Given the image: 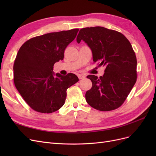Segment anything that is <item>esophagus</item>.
I'll use <instances>...</instances> for the list:
<instances>
[{
  "instance_id": "esophagus-1",
  "label": "esophagus",
  "mask_w": 156,
  "mask_h": 156,
  "mask_svg": "<svg viewBox=\"0 0 156 156\" xmlns=\"http://www.w3.org/2000/svg\"><path fill=\"white\" fill-rule=\"evenodd\" d=\"M78 77H79V79H84V77H84L83 75L79 74V75H78Z\"/></svg>"
}]
</instances>
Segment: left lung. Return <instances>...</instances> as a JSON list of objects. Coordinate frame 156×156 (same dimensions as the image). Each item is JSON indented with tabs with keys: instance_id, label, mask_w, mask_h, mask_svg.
<instances>
[{
	"instance_id": "obj_1",
	"label": "left lung",
	"mask_w": 156,
	"mask_h": 156,
	"mask_svg": "<svg viewBox=\"0 0 156 156\" xmlns=\"http://www.w3.org/2000/svg\"><path fill=\"white\" fill-rule=\"evenodd\" d=\"M91 49L94 62L106 67L103 76L87 77L92 87L87 91L88 105L101 111L115 110L123 104L136 81V58L129 40L122 33L102 27L81 29L79 44Z\"/></svg>"
}]
</instances>
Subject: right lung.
I'll return each mask as SVG.
<instances>
[{
  "label": "right lung",
  "instance_id": "obj_1",
  "mask_svg": "<svg viewBox=\"0 0 156 156\" xmlns=\"http://www.w3.org/2000/svg\"><path fill=\"white\" fill-rule=\"evenodd\" d=\"M78 29L48 33L22 45L13 64V81L18 92L33 110L52 113L62 107L67 89L78 82L76 75H56L55 62L76 37Z\"/></svg>",
  "mask_w": 156,
  "mask_h": 156
}]
</instances>
